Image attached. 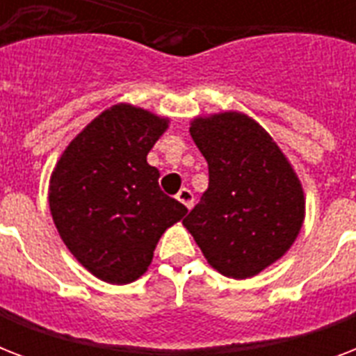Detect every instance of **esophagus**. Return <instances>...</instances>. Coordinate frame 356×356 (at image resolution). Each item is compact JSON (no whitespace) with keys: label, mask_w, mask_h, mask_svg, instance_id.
<instances>
[{"label":"esophagus","mask_w":356,"mask_h":356,"mask_svg":"<svg viewBox=\"0 0 356 356\" xmlns=\"http://www.w3.org/2000/svg\"><path fill=\"white\" fill-rule=\"evenodd\" d=\"M177 201L179 203H183L186 209H192V207H194V194H192L188 188H181L177 194Z\"/></svg>","instance_id":"1"}]
</instances>
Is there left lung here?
<instances>
[{"instance_id": "1", "label": "left lung", "mask_w": 356, "mask_h": 356, "mask_svg": "<svg viewBox=\"0 0 356 356\" xmlns=\"http://www.w3.org/2000/svg\"><path fill=\"white\" fill-rule=\"evenodd\" d=\"M190 134L209 164V188L183 225L222 275H259L284 257L303 227L298 173L248 114L195 116Z\"/></svg>"}]
</instances>
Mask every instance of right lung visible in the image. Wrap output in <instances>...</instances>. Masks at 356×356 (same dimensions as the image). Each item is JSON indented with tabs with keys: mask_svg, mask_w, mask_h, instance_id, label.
Instances as JSON below:
<instances>
[{
	"mask_svg": "<svg viewBox=\"0 0 356 356\" xmlns=\"http://www.w3.org/2000/svg\"><path fill=\"white\" fill-rule=\"evenodd\" d=\"M170 118L118 103L63 151L49 179V211L70 253L111 284L142 277L168 227L186 207L162 194L147 153Z\"/></svg>",
	"mask_w": 356,
	"mask_h": 356,
	"instance_id": "right-lung-1",
	"label": "right lung"
}]
</instances>
